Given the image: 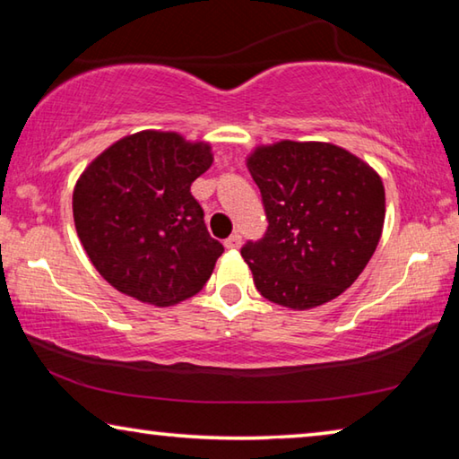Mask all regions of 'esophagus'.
Wrapping results in <instances>:
<instances>
[{
	"label": "esophagus",
	"instance_id": "esophagus-1",
	"mask_svg": "<svg viewBox=\"0 0 459 459\" xmlns=\"http://www.w3.org/2000/svg\"><path fill=\"white\" fill-rule=\"evenodd\" d=\"M240 243H243V237H240L238 232H235V235H230L227 240H224V247L230 248V251H232V248H238Z\"/></svg>",
	"mask_w": 459,
	"mask_h": 459
}]
</instances>
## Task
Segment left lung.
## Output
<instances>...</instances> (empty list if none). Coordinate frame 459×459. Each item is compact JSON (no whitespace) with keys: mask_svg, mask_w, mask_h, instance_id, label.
<instances>
[{"mask_svg":"<svg viewBox=\"0 0 459 459\" xmlns=\"http://www.w3.org/2000/svg\"><path fill=\"white\" fill-rule=\"evenodd\" d=\"M269 221L240 255L263 298L309 309L348 290L383 235L385 186L367 161L324 142L259 145L247 158Z\"/></svg>","mask_w":459,"mask_h":459,"instance_id":"left-lung-1","label":"left lung"}]
</instances>
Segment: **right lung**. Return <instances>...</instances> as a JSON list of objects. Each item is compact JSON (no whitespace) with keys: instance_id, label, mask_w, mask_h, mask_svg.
I'll return each instance as SVG.
<instances>
[{"instance_id":"add662e5","label":"right lung","mask_w":459,"mask_h":459,"mask_svg":"<svg viewBox=\"0 0 459 459\" xmlns=\"http://www.w3.org/2000/svg\"><path fill=\"white\" fill-rule=\"evenodd\" d=\"M212 147L176 131H139L108 145L76 180V235L107 283L168 307L198 293L224 247L211 237L190 186Z\"/></svg>"}]
</instances>
